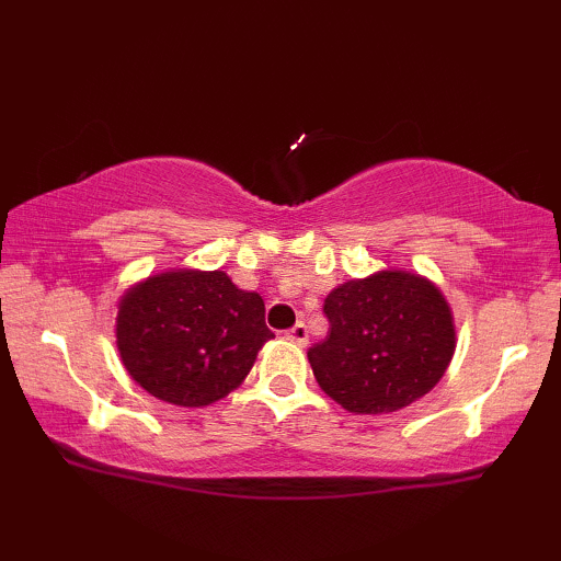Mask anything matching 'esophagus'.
Wrapping results in <instances>:
<instances>
[{"label": "esophagus", "instance_id": "obj_1", "mask_svg": "<svg viewBox=\"0 0 561 561\" xmlns=\"http://www.w3.org/2000/svg\"><path fill=\"white\" fill-rule=\"evenodd\" d=\"M287 339L294 341L297 346H307L309 344V331L304 324H294L289 331H287Z\"/></svg>", "mask_w": 561, "mask_h": 561}]
</instances>
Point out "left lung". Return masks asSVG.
Masks as SVG:
<instances>
[{"label":"left lung","mask_w":561,"mask_h":561,"mask_svg":"<svg viewBox=\"0 0 561 561\" xmlns=\"http://www.w3.org/2000/svg\"><path fill=\"white\" fill-rule=\"evenodd\" d=\"M329 336L309 364L348 413H393L433 391L448 371L458 331L435 282L405 270L348 279L324 299Z\"/></svg>","instance_id":"left-lung-1"}]
</instances>
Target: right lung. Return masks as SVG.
Listing matches in <instances>:
<instances>
[{"instance_id": "add662e5", "label": "right lung", "mask_w": 561, "mask_h": 561, "mask_svg": "<svg viewBox=\"0 0 561 561\" xmlns=\"http://www.w3.org/2000/svg\"><path fill=\"white\" fill-rule=\"evenodd\" d=\"M274 339L264 301L213 270H165L118 299L116 346L128 376L160 401L205 408L240 388Z\"/></svg>"}]
</instances>
